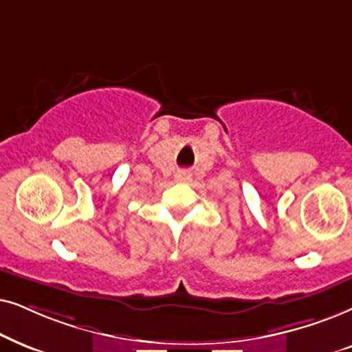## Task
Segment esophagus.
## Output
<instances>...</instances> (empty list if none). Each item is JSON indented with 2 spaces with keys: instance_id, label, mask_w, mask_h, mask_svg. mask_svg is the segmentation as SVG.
<instances>
[{
  "instance_id": "esophagus-1",
  "label": "esophagus",
  "mask_w": 352,
  "mask_h": 352,
  "mask_svg": "<svg viewBox=\"0 0 352 352\" xmlns=\"http://www.w3.org/2000/svg\"><path fill=\"white\" fill-rule=\"evenodd\" d=\"M175 180L177 182H184V184H185V182H190L191 180V173H188V172H179L175 175Z\"/></svg>"
}]
</instances>
